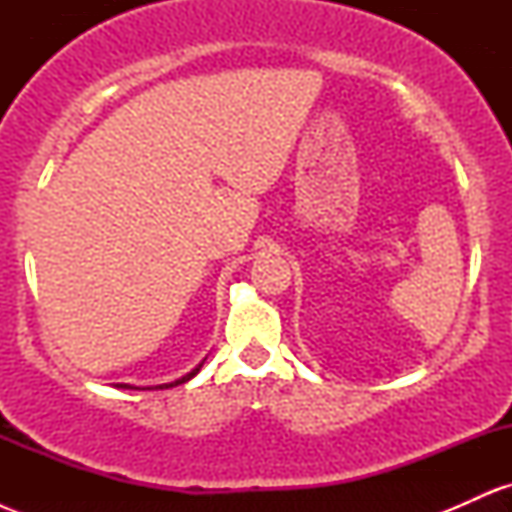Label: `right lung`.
<instances>
[{
    "label": "right lung",
    "instance_id": "obj_1",
    "mask_svg": "<svg viewBox=\"0 0 512 512\" xmlns=\"http://www.w3.org/2000/svg\"><path fill=\"white\" fill-rule=\"evenodd\" d=\"M202 366H204V361L199 363V366L192 368L190 373H185V375H182V378L173 380V383H163V385H156V387H134V385H129V383H117V387H120V390H168V387L182 385V383H187V380H192V378H195V375L199 373V368H202Z\"/></svg>",
    "mask_w": 512,
    "mask_h": 512
}]
</instances>
